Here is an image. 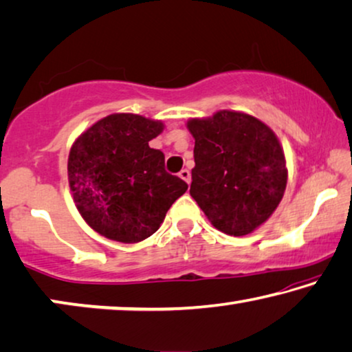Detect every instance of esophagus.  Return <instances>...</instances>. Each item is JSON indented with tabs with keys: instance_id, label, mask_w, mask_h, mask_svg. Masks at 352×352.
<instances>
[{
	"instance_id": "obj_1",
	"label": "esophagus",
	"mask_w": 352,
	"mask_h": 352,
	"mask_svg": "<svg viewBox=\"0 0 352 352\" xmlns=\"http://www.w3.org/2000/svg\"><path fill=\"white\" fill-rule=\"evenodd\" d=\"M179 177H181V179H184L187 184H190V171L186 170V168H184V170L179 171Z\"/></svg>"
}]
</instances>
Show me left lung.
Wrapping results in <instances>:
<instances>
[{"label":"left lung","instance_id":"left-lung-1","mask_svg":"<svg viewBox=\"0 0 352 352\" xmlns=\"http://www.w3.org/2000/svg\"><path fill=\"white\" fill-rule=\"evenodd\" d=\"M195 147L190 195L217 230L249 235L276 210L287 186L278 136L257 117L217 111L187 122Z\"/></svg>","mask_w":352,"mask_h":352}]
</instances>
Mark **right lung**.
Masks as SVG:
<instances>
[{
	"mask_svg": "<svg viewBox=\"0 0 352 352\" xmlns=\"http://www.w3.org/2000/svg\"><path fill=\"white\" fill-rule=\"evenodd\" d=\"M160 120L106 116L79 135L68 157V181L80 216L101 236L140 243L159 230L170 206L187 190L165 171V155L149 147Z\"/></svg>",
	"mask_w": 352,
	"mask_h": 352,
	"instance_id": "1",
	"label": "right lung"
}]
</instances>
